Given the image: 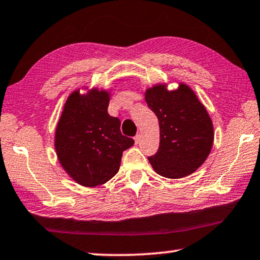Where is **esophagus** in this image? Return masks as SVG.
Returning <instances> with one entry per match:
<instances>
[{
	"mask_svg": "<svg viewBox=\"0 0 260 260\" xmlns=\"http://www.w3.org/2000/svg\"><path fill=\"white\" fill-rule=\"evenodd\" d=\"M140 139H141V135H140V134H137V135H135L134 141H135V143H137V145H138L139 142H140Z\"/></svg>",
	"mask_w": 260,
	"mask_h": 260,
	"instance_id": "esophagus-1",
	"label": "esophagus"
}]
</instances>
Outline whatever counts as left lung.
<instances>
[{
	"instance_id": "left-lung-1",
	"label": "left lung",
	"mask_w": 260,
	"mask_h": 260,
	"mask_svg": "<svg viewBox=\"0 0 260 260\" xmlns=\"http://www.w3.org/2000/svg\"><path fill=\"white\" fill-rule=\"evenodd\" d=\"M148 107L158 119L160 146L148 160L158 175L181 179L204 164L211 152L214 127L207 110L188 85L169 91L166 84L146 90Z\"/></svg>"
}]
</instances>
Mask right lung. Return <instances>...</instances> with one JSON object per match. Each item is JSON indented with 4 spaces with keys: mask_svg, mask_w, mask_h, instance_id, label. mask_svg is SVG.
Wrapping results in <instances>:
<instances>
[{
    "mask_svg": "<svg viewBox=\"0 0 260 260\" xmlns=\"http://www.w3.org/2000/svg\"><path fill=\"white\" fill-rule=\"evenodd\" d=\"M110 93L73 91L58 120L55 148L61 167L84 187L106 183L119 172L123 150L134 140L120 132V120L107 112Z\"/></svg>",
    "mask_w": 260,
    "mask_h": 260,
    "instance_id": "add662e5",
    "label": "right lung"
}]
</instances>
